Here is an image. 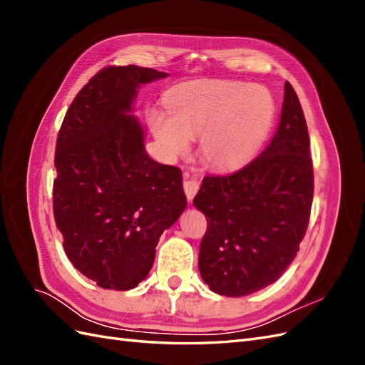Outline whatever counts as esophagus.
<instances>
[{
    "instance_id": "1",
    "label": "esophagus",
    "mask_w": 365,
    "mask_h": 365,
    "mask_svg": "<svg viewBox=\"0 0 365 365\" xmlns=\"http://www.w3.org/2000/svg\"><path fill=\"white\" fill-rule=\"evenodd\" d=\"M197 190H200V181H196V180H187V181H184V192H185L187 200L192 201L193 196L196 195Z\"/></svg>"
}]
</instances>
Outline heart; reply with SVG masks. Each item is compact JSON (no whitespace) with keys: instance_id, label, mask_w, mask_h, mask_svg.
<instances>
[{"instance_id":"heart-1","label":"heart","mask_w":365,"mask_h":365,"mask_svg":"<svg viewBox=\"0 0 365 365\" xmlns=\"http://www.w3.org/2000/svg\"><path fill=\"white\" fill-rule=\"evenodd\" d=\"M169 114L153 109L149 126L169 157L185 155L201 138V157L217 170H236L256 158L275 121L268 90L233 81H195L165 96Z\"/></svg>"}]
</instances>
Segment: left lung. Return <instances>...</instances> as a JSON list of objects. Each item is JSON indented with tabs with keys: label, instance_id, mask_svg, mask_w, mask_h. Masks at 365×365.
Here are the masks:
<instances>
[{
	"label": "left lung",
	"instance_id": "8db88e82",
	"mask_svg": "<svg viewBox=\"0 0 365 365\" xmlns=\"http://www.w3.org/2000/svg\"><path fill=\"white\" fill-rule=\"evenodd\" d=\"M309 155L303 109L286 82L280 125L269 146L239 172L205 176L193 200L207 217L200 272L213 292H257L292 263L314 197Z\"/></svg>",
	"mask_w": 365,
	"mask_h": 365
}]
</instances>
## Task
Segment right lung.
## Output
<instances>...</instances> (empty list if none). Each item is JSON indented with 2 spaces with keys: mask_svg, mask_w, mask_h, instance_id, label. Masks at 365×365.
I'll return each mask as SVG.
<instances>
[{
  "mask_svg": "<svg viewBox=\"0 0 365 365\" xmlns=\"http://www.w3.org/2000/svg\"><path fill=\"white\" fill-rule=\"evenodd\" d=\"M168 76L137 65L103 68L59 130L54 220L73 267L105 289L129 291L148 277L163 231L187 207L181 170L148 155L132 115L138 88Z\"/></svg>",
  "mask_w": 365,
  "mask_h": 365,
  "instance_id": "right-lung-1",
  "label": "right lung"
}]
</instances>
